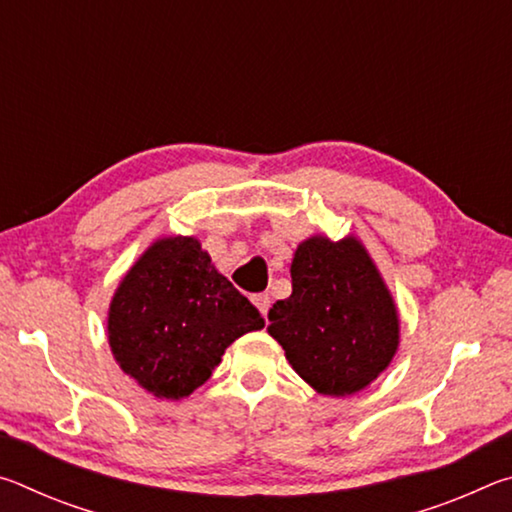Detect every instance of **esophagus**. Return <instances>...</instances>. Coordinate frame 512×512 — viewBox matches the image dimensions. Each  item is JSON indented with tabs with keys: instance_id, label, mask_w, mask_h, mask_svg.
Returning a JSON list of instances; mask_svg holds the SVG:
<instances>
[{
	"instance_id": "obj_1",
	"label": "esophagus",
	"mask_w": 512,
	"mask_h": 512,
	"mask_svg": "<svg viewBox=\"0 0 512 512\" xmlns=\"http://www.w3.org/2000/svg\"><path fill=\"white\" fill-rule=\"evenodd\" d=\"M253 302H255V307L262 311V316L266 318L268 309H271V296H268V293H257V296H253Z\"/></svg>"
}]
</instances>
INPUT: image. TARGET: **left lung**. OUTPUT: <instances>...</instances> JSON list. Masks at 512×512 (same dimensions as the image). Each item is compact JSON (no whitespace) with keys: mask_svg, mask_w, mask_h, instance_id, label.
<instances>
[{"mask_svg":"<svg viewBox=\"0 0 512 512\" xmlns=\"http://www.w3.org/2000/svg\"><path fill=\"white\" fill-rule=\"evenodd\" d=\"M293 291L268 311V334L318 393L345 397L386 370L400 320L384 280L357 239L302 241L291 264Z\"/></svg>","mask_w":512,"mask_h":512,"instance_id":"1","label":"left lung"}]
</instances>
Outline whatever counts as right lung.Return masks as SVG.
Masks as SVG:
<instances>
[{
	"label": "right lung",
	"instance_id": "right-lung-1",
	"mask_svg": "<svg viewBox=\"0 0 512 512\" xmlns=\"http://www.w3.org/2000/svg\"><path fill=\"white\" fill-rule=\"evenodd\" d=\"M262 327L257 307L194 237H169L121 280L108 341L126 375L155 397L180 400L210 379L232 341Z\"/></svg>",
	"mask_w": 512,
	"mask_h": 512
}]
</instances>
